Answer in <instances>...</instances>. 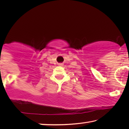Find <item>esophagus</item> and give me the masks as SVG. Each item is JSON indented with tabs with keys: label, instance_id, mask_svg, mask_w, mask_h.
Wrapping results in <instances>:
<instances>
[{
	"label": "esophagus",
	"instance_id": "1",
	"mask_svg": "<svg viewBox=\"0 0 129 129\" xmlns=\"http://www.w3.org/2000/svg\"><path fill=\"white\" fill-rule=\"evenodd\" d=\"M58 65H59V66H60V67H62L63 64H58Z\"/></svg>",
	"mask_w": 129,
	"mask_h": 129
}]
</instances>
